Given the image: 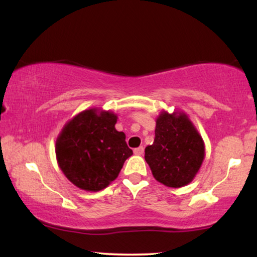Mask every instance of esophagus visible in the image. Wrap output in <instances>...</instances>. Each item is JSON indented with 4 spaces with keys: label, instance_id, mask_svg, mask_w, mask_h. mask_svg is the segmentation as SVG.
Masks as SVG:
<instances>
[{
    "label": "esophagus",
    "instance_id": "1",
    "mask_svg": "<svg viewBox=\"0 0 257 257\" xmlns=\"http://www.w3.org/2000/svg\"><path fill=\"white\" fill-rule=\"evenodd\" d=\"M135 154L143 155L144 154V147L140 146V147H138V148H135Z\"/></svg>",
    "mask_w": 257,
    "mask_h": 257
}]
</instances>
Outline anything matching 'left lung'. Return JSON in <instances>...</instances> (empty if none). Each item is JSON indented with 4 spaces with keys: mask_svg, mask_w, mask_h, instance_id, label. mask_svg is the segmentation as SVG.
<instances>
[{
    "mask_svg": "<svg viewBox=\"0 0 257 257\" xmlns=\"http://www.w3.org/2000/svg\"><path fill=\"white\" fill-rule=\"evenodd\" d=\"M204 156V141L187 114L162 111L156 119L154 143L145 148L155 180L166 187H184L195 178Z\"/></svg>",
    "mask_w": 257,
    "mask_h": 257,
    "instance_id": "left-lung-1",
    "label": "left lung"
}]
</instances>
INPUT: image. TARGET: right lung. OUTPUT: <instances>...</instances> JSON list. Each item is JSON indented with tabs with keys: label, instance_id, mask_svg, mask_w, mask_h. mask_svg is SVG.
Returning <instances> with one entry per match:
<instances>
[{
	"label": "right lung",
	"instance_id": "add662e5",
	"mask_svg": "<svg viewBox=\"0 0 257 257\" xmlns=\"http://www.w3.org/2000/svg\"><path fill=\"white\" fill-rule=\"evenodd\" d=\"M117 116L98 109L84 110L64 126L55 143L58 165L77 188L99 191L114 181L133 154Z\"/></svg>",
	"mask_w": 257,
	"mask_h": 257
}]
</instances>
